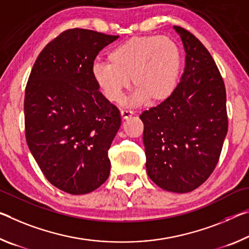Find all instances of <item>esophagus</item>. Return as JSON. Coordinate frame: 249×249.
Returning a JSON list of instances; mask_svg holds the SVG:
<instances>
[{
  "label": "esophagus",
  "instance_id": "34e87169",
  "mask_svg": "<svg viewBox=\"0 0 249 249\" xmlns=\"http://www.w3.org/2000/svg\"><path fill=\"white\" fill-rule=\"evenodd\" d=\"M134 115V113L132 112V110H128V109H122L121 110V116L123 120H127V118H129L131 116Z\"/></svg>",
  "mask_w": 249,
  "mask_h": 249
}]
</instances>
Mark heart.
I'll return each mask as SVG.
<instances>
[{
  "mask_svg": "<svg viewBox=\"0 0 249 249\" xmlns=\"http://www.w3.org/2000/svg\"><path fill=\"white\" fill-rule=\"evenodd\" d=\"M108 63L96 62L92 77L106 100L121 102L129 88L135 86L127 104L140 106L148 100H166L178 83L183 56L175 41L160 35H144L116 45L107 55Z\"/></svg>",
  "mask_w": 249,
  "mask_h": 249,
  "instance_id": "1",
  "label": "heart"
}]
</instances>
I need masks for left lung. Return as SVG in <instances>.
<instances>
[{"label": "left lung", "mask_w": 249, "mask_h": 249, "mask_svg": "<svg viewBox=\"0 0 249 249\" xmlns=\"http://www.w3.org/2000/svg\"><path fill=\"white\" fill-rule=\"evenodd\" d=\"M185 70L171 96L140 115L146 171L165 191L188 193L214 171L227 135L226 90L212 55L198 38L174 26Z\"/></svg>", "instance_id": "1"}]
</instances>
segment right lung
<instances>
[{
  "instance_id": "1",
  "label": "right lung",
  "mask_w": 249,
  "mask_h": 249,
  "mask_svg": "<svg viewBox=\"0 0 249 249\" xmlns=\"http://www.w3.org/2000/svg\"><path fill=\"white\" fill-rule=\"evenodd\" d=\"M118 36L84 29L63 32L35 61L25 89V136L43 174L72 195L108 178V148L121 114L92 77L100 51Z\"/></svg>"
}]
</instances>
